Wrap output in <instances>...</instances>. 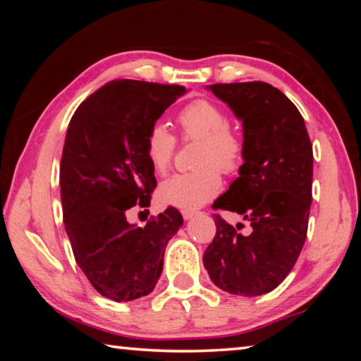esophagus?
Here are the masks:
<instances>
[{
	"instance_id": "obj_1",
	"label": "esophagus",
	"mask_w": 361,
	"mask_h": 361,
	"mask_svg": "<svg viewBox=\"0 0 361 361\" xmlns=\"http://www.w3.org/2000/svg\"><path fill=\"white\" fill-rule=\"evenodd\" d=\"M195 213H197L195 210H183L181 215H183V218H185V219H191L195 215Z\"/></svg>"
}]
</instances>
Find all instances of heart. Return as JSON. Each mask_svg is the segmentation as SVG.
Returning a JSON list of instances; mask_svg holds the SVG:
<instances>
[{"label": "heart", "instance_id": "b5f03b06", "mask_svg": "<svg viewBox=\"0 0 361 361\" xmlns=\"http://www.w3.org/2000/svg\"><path fill=\"white\" fill-rule=\"evenodd\" d=\"M183 142H199L192 172L176 173L157 189L159 202L176 209L194 210L221 191V173L239 172L245 161V140L231 127L228 113L209 99H195L176 116ZM176 151V137L162 122L151 124L145 152L156 173H167Z\"/></svg>", "mask_w": 361, "mask_h": 361}]
</instances>
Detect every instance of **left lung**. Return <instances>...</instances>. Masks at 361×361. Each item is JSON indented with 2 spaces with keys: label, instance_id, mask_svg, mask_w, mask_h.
Returning <instances> with one entry per match:
<instances>
[{
  "label": "left lung",
  "instance_id": "obj_1",
  "mask_svg": "<svg viewBox=\"0 0 361 361\" xmlns=\"http://www.w3.org/2000/svg\"><path fill=\"white\" fill-rule=\"evenodd\" d=\"M210 89L242 119L245 138L240 176L212 207L239 213L250 232L213 215L216 234L204 266L212 282L231 295H264L291 272L307 237L312 143L301 113L274 85L252 81Z\"/></svg>",
  "mask_w": 361,
  "mask_h": 361
}]
</instances>
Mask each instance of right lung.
Segmentation results:
<instances>
[{"mask_svg": "<svg viewBox=\"0 0 361 361\" xmlns=\"http://www.w3.org/2000/svg\"><path fill=\"white\" fill-rule=\"evenodd\" d=\"M186 92L183 85L114 79L73 114L60 162L63 223L75 259L90 285L111 301L154 290L167 242L181 228L175 207L145 228L127 221L156 189L145 140L151 124Z\"/></svg>", "mask_w": 361, "mask_h": 361, "instance_id": "add662e5", "label": "right lung"}]
</instances>
